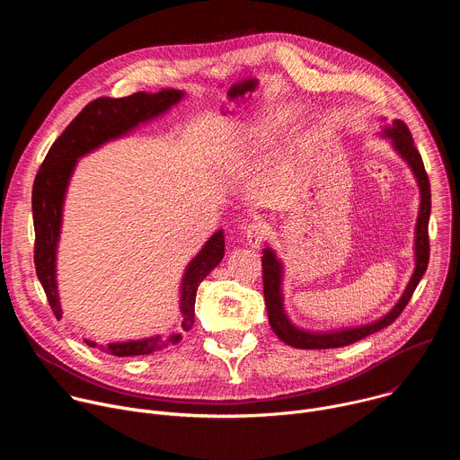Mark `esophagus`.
Here are the masks:
<instances>
[{"label":"esophagus","instance_id":"34e87169","mask_svg":"<svg viewBox=\"0 0 460 460\" xmlns=\"http://www.w3.org/2000/svg\"><path fill=\"white\" fill-rule=\"evenodd\" d=\"M243 231H245V240L252 249H258L261 243H264V240L268 236V226L261 220H254V222L247 224L243 227Z\"/></svg>","mask_w":460,"mask_h":460}]
</instances>
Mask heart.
Masks as SVG:
<instances>
[{"label":"heart","instance_id":"heart-1","mask_svg":"<svg viewBox=\"0 0 460 460\" xmlns=\"http://www.w3.org/2000/svg\"><path fill=\"white\" fill-rule=\"evenodd\" d=\"M273 140H275V127L271 123L254 128L249 135L236 137L226 147V151L222 153V162L227 167H245L252 160L256 151L271 146Z\"/></svg>","mask_w":460,"mask_h":460}]
</instances>
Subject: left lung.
<instances>
[{
	"label": "left lung",
	"instance_id": "left-lung-1",
	"mask_svg": "<svg viewBox=\"0 0 460 460\" xmlns=\"http://www.w3.org/2000/svg\"><path fill=\"white\" fill-rule=\"evenodd\" d=\"M385 137L393 140V146L402 155V158L410 164L413 169L419 187H420V211H419V220H417V238H415V254H417V268L415 273L397 302V305L393 307L385 316H382L376 322H371L367 325L360 327H349V330H341V332H332V333H309L302 332L298 327H295L286 311H284V296H282V264L271 247L264 249V256H261V270H264V298H266V307H268V316L271 330L275 335L286 342L288 346L298 348V349H330V348H342L349 346L357 341H362L389 323L395 322L408 302L411 300L413 291L417 289L422 275L428 270V261H429V234H428V222H429V211H431V189H429V178L424 169V162L420 153L417 151L411 133L408 125L402 119H395L391 123V127L385 128Z\"/></svg>",
	"mask_w": 460,
	"mask_h": 460
}]
</instances>
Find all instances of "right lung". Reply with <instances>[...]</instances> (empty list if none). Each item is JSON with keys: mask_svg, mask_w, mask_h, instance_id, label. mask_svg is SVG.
Returning <instances> with one entry per match:
<instances>
[{"mask_svg": "<svg viewBox=\"0 0 460 460\" xmlns=\"http://www.w3.org/2000/svg\"><path fill=\"white\" fill-rule=\"evenodd\" d=\"M183 96L176 89H162L158 93H135L125 98H96L87 103L82 112L67 125L61 137L50 146L32 185V218H34V266L43 286L49 305L56 318H61V307L56 289V245L61 224V206L71 172L76 160L85 153L100 147L107 140L125 135L138 123L151 119ZM224 231H217L209 242L196 254L185 270L181 282V330L189 332L194 323V300L200 282L220 264L224 258ZM180 335L171 337L176 344ZM94 348V342H89ZM167 346L162 337H151L135 342L107 344L102 349L112 357L151 355Z\"/></svg>", "mask_w": 460, "mask_h": 460, "instance_id": "obj_1", "label": "right lung"}]
</instances>
